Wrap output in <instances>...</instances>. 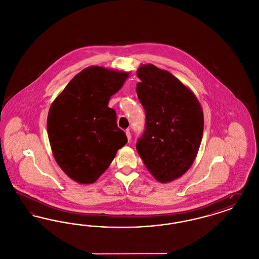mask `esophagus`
I'll return each mask as SVG.
<instances>
[{"instance_id":"esophagus-1","label":"esophagus","mask_w":259,"mask_h":259,"mask_svg":"<svg viewBox=\"0 0 259 259\" xmlns=\"http://www.w3.org/2000/svg\"><path fill=\"white\" fill-rule=\"evenodd\" d=\"M125 133H126V136H127L128 141H130V140H131V133H130V131H129V130H126V131H125Z\"/></svg>"}]
</instances>
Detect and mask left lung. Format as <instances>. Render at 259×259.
I'll return each instance as SVG.
<instances>
[{
    "instance_id": "1",
    "label": "left lung",
    "mask_w": 259,
    "mask_h": 259,
    "mask_svg": "<svg viewBox=\"0 0 259 259\" xmlns=\"http://www.w3.org/2000/svg\"><path fill=\"white\" fill-rule=\"evenodd\" d=\"M137 75L138 98L146 111V130L136 148L158 182L170 183L189 170L204 130L202 107L195 94L176 76L152 64Z\"/></svg>"
}]
</instances>
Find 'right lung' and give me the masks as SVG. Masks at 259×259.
Returning <instances> with one entry per match:
<instances>
[{"label":"right lung","instance_id":"1","mask_svg":"<svg viewBox=\"0 0 259 259\" xmlns=\"http://www.w3.org/2000/svg\"><path fill=\"white\" fill-rule=\"evenodd\" d=\"M128 76L127 72L88 67L50 106L47 127L54 159L78 184L95 183L127 143L116 112L108 105Z\"/></svg>","mask_w":259,"mask_h":259}]
</instances>
